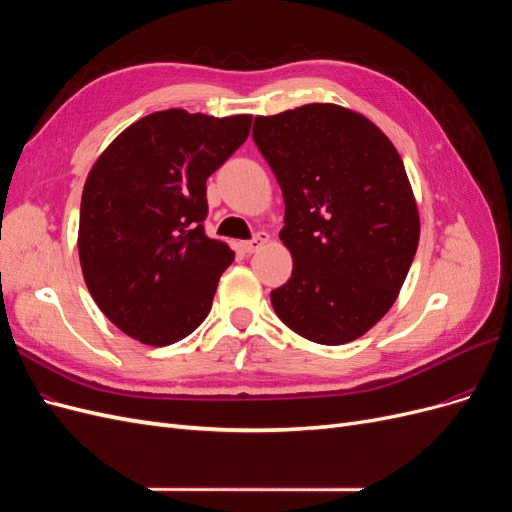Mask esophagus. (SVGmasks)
Instances as JSON below:
<instances>
[{
	"mask_svg": "<svg viewBox=\"0 0 512 512\" xmlns=\"http://www.w3.org/2000/svg\"><path fill=\"white\" fill-rule=\"evenodd\" d=\"M269 241V235L267 232H256L254 235V239H250V241H243L241 243V247H243V252L245 254H254V252H258L262 245H265Z\"/></svg>",
	"mask_w": 512,
	"mask_h": 512,
	"instance_id": "obj_1",
	"label": "esophagus"
}]
</instances>
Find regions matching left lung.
Listing matches in <instances>:
<instances>
[{
    "mask_svg": "<svg viewBox=\"0 0 512 512\" xmlns=\"http://www.w3.org/2000/svg\"><path fill=\"white\" fill-rule=\"evenodd\" d=\"M252 136L286 205L292 277L271 292L275 314L309 342L348 344L389 312L416 254L404 162L376 123L337 104L256 117Z\"/></svg>",
    "mask_w": 512,
    "mask_h": 512,
    "instance_id": "obj_1",
    "label": "left lung"
}]
</instances>
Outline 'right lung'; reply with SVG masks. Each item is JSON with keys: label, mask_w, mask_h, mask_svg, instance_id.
Segmentation results:
<instances>
[{"label": "right lung", "mask_w": 512, "mask_h": 512, "mask_svg": "<svg viewBox=\"0 0 512 512\" xmlns=\"http://www.w3.org/2000/svg\"><path fill=\"white\" fill-rule=\"evenodd\" d=\"M252 115L183 108L123 130L91 166L79 220L85 284L119 331L170 346L211 312L235 252L205 235L207 179L250 134Z\"/></svg>", "instance_id": "add662e5"}]
</instances>
